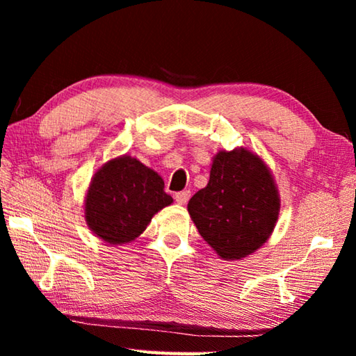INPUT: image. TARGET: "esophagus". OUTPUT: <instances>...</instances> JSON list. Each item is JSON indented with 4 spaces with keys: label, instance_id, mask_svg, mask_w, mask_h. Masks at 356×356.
Here are the masks:
<instances>
[{
    "label": "esophagus",
    "instance_id": "obj_1",
    "mask_svg": "<svg viewBox=\"0 0 356 356\" xmlns=\"http://www.w3.org/2000/svg\"><path fill=\"white\" fill-rule=\"evenodd\" d=\"M174 200L179 204H185L186 201L190 200V191L188 190H184V191H177L176 195H174Z\"/></svg>",
    "mask_w": 356,
    "mask_h": 356
}]
</instances>
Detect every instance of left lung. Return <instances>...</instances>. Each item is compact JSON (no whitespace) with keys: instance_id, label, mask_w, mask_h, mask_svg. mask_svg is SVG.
Here are the masks:
<instances>
[{"instance_id":"left-lung-1","label":"left lung","mask_w":356,"mask_h":356,"mask_svg":"<svg viewBox=\"0 0 356 356\" xmlns=\"http://www.w3.org/2000/svg\"><path fill=\"white\" fill-rule=\"evenodd\" d=\"M201 237L222 259L254 252L278 220L280 197L272 174L245 149L216 154L210 179L188 202Z\"/></svg>"}]
</instances>
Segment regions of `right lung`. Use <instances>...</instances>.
I'll use <instances>...</instances> for the list:
<instances>
[{
  "label": "right lung",
  "instance_id": "1",
  "mask_svg": "<svg viewBox=\"0 0 356 356\" xmlns=\"http://www.w3.org/2000/svg\"><path fill=\"white\" fill-rule=\"evenodd\" d=\"M159 174L131 156L108 161L95 174L86 195L89 227L108 243L135 240L152 216L172 202Z\"/></svg>",
  "mask_w": 356,
  "mask_h": 356
}]
</instances>
